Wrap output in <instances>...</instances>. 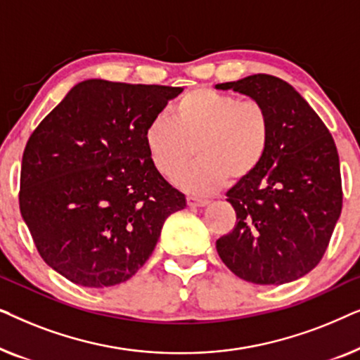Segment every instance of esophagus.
<instances>
[{"label":"esophagus","instance_id":"esophagus-1","mask_svg":"<svg viewBox=\"0 0 360 360\" xmlns=\"http://www.w3.org/2000/svg\"><path fill=\"white\" fill-rule=\"evenodd\" d=\"M186 205H188L190 208H198V206H206V205H208V200L195 198V196H186Z\"/></svg>","mask_w":360,"mask_h":360}]
</instances>
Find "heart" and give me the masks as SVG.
Wrapping results in <instances>:
<instances>
[{
  "label": "heart",
  "instance_id": "heart-1",
  "mask_svg": "<svg viewBox=\"0 0 360 360\" xmlns=\"http://www.w3.org/2000/svg\"><path fill=\"white\" fill-rule=\"evenodd\" d=\"M152 165L175 179L196 154L200 160L176 180L181 188L206 195L250 179L267 159L272 120L264 103L231 93L196 88L170 106V120L155 116L144 131Z\"/></svg>",
  "mask_w": 360,
  "mask_h": 360
}]
</instances>
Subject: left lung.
I'll return each instance as SVG.
<instances>
[{"label":"left lung","instance_id":"left-lung-1","mask_svg":"<svg viewBox=\"0 0 360 360\" xmlns=\"http://www.w3.org/2000/svg\"><path fill=\"white\" fill-rule=\"evenodd\" d=\"M216 88L264 103L272 120L264 165L228 191L236 226L216 240V250L248 282H293L319 264L341 216L336 144L321 117L282 78L257 73Z\"/></svg>","mask_w":360,"mask_h":360}]
</instances>
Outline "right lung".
I'll return each mask as SVG.
<instances>
[{"mask_svg":"<svg viewBox=\"0 0 360 360\" xmlns=\"http://www.w3.org/2000/svg\"><path fill=\"white\" fill-rule=\"evenodd\" d=\"M180 86L86 80L39 122L22 154L19 210L37 252L90 288L129 280L186 206L152 165L144 131Z\"/></svg>","mask_w":360,"mask_h":360,"instance_id":"add662e5","label":"right lung"}]
</instances>
